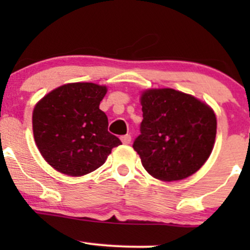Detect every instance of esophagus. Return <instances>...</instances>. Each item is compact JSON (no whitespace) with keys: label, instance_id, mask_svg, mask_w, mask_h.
Masks as SVG:
<instances>
[{"label":"esophagus","instance_id":"obj_1","mask_svg":"<svg viewBox=\"0 0 250 250\" xmlns=\"http://www.w3.org/2000/svg\"><path fill=\"white\" fill-rule=\"evenodd\" d=\"M121 140H122L123 144L128 145V144H130V141H132V137H130L129 134H125V135H123L122 138H121Z\"/></svg>","mask_w":250,"mask_h":250}]
</instances>
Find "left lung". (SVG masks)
I'll list each match as a JSON object with an SVG mask.
<instances>
[{
	"instance_id": "obj_1",
	"label": "left lung",
	"mask_w": 250,
	"mask_h": 250,
	"mask_svg": "<svg viewBox=\"0 0 250 250\" xmlns=\"http://www.w3.org/2000/svg\"><path fill=\"white\" fill-rule=\"evenodd\" d=\"M143 122L133 143L144 168L163 181L185 179L208 160L216 135V117L207 104L172 88L141 95Z\"/></svg>"
}]
</instances>
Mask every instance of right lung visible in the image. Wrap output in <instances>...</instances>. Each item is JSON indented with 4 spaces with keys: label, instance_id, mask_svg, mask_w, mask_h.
Returning a JSON list of instances; mask_svg holds the SVG:
<instances>
[{
    "label": "right lung",
    "instance_id": "obj_1",
    "mask_svg": "<svg viewBox=\"0 0 250 250\" xmlns=\"http://www.w3.org/2000/svg\"><path fill=\"white\" fill-rule=\"evenodd\" d=\"M106 87L69 83L37 103L32 129L40 152L58 172L81 176L98 169L121 140L107 130L100 102Z\"/></svg>",
    "mask_w": 250,
    "mask_h": 250
}]
</instances>
